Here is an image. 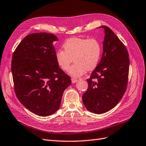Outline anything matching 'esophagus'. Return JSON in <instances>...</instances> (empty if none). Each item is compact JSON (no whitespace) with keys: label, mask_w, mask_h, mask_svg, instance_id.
I'll use <instances>...</instances> for the list:
<instances>
[{"label":"esophagus","mask_w":146,"mask_h":146,"mask_svg":"<svg viewBox=\"0 0 146 146\" xmlns=\"http://www.w3.org/2000/svg\"><path fill=\"white\" fill-rule=\"evenodd\" d=\"M71 81H72V83H75V82L78 81V80L76 79V78H71Z\"/></svg>","instance_id":"34e87169"}]
</instances>
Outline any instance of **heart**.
I'll return each mask as SVG.
<instances>
[{
	"label": "heart",
	"instance_id": "b5f03b06",
	"mask_svg": "<svg viewBox=\"0 0 146 146\" xmlns=\"http://www.w3.org/2000/svg\"><path fill=\"white\" fill-rule=\"evenodd\" d=\"M64 50L59 48L55 53L58 65L64 71H68L72 63L69 74L79 77L86 70L92 71L98 65L101 55V45L94 38L74 37L67 40L63 44Z\"/></svg>",
	"mask_w": 146,
	"mask_h": 146
}]
</instances>
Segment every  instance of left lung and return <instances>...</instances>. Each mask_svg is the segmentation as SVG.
Here are the masks:
<instances>
[{"mask_svg":"<svg viewBox=\"0 0 146 146\" xmlns=\"http://www.w3.org/2000/svg\"><path fill=\"white\" fill-rule=\"evenodd\" d=\"M105 38L102 59L87 79L82 102L90 112L100 114L113 108L125 93L129 58L126 47L110 28L103 25Z\"/></svg>","mask_w":146,"mask_h":146,"instance_id":"1","label":"left lung"}]
</instances>
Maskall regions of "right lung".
I'll use <instances>...</instances> for the list:
<instances>
[{
  "instance_id": "1",
  "label": "right lung",
  "mask_w": 146,
  "mask_h": 146,
  "mask_svg": "<svg viewBox=\"0 0 146 146\" xmlns=\"http://www.w3.org/2000/svg\"><path fill=\"white\" fill-rule=\"evenodd\" d=\"M53 34L27 36L12 55L11 71L17 98L30 112L47 116L59 109L71 78L62 70L55 57Z\"/></svg>"
}]
</instances>
